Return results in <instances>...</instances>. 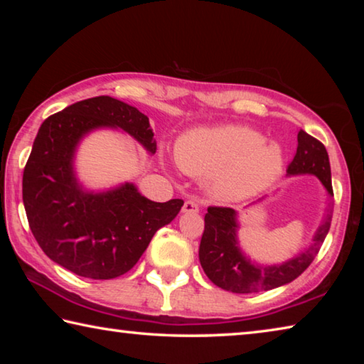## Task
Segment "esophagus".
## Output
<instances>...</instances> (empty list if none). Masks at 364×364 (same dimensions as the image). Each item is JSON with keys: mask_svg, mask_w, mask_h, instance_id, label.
<instances>
[{"mask_svg": "<svg viewBox=\"0 0 364 364\" xmlns=\"http://www.w3.org/2000/svg\"><path fill=\"white\" fill-rule=\"evenodd\" d=\"M183 212L184 213H197L199 212V204L194 200H186L183 205Z\"/></svg>", "mask_w": 364, "mask_h": 364, "instance_id": "34e87169", "label": "esophagus"}]
</instances>
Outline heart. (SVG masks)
Segmentation results:
<instances>
[{"label": "heart", "instance_id": "heart-1", "mask_svg": "<svg viewBox=\"0 0 364 364\" xmlns=\"http://www.w3.org/2000/svg\"><path fill=\"white\" fill-rule=\"evenodd\" d=\"M176 162L191 176L207 178L210 194L244 200L273 184L282 171V151L241 125L199 128L176 146Z\"/></svg>", "mask_w": 364, "mask_h": 364}]
</instances>
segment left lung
I'll list each match as a JSON object with an SVG mask.
<instances>
[{
  "mask_svg": "<svg viewBox=\"0 0 364 364\" xmlns=\"http://www.w3.org/2000/svg\"><path fill=\"white\" fill-rule=\"evenodd\" d=\"M297 152L287 165L289 175H315L332 196L328 151L316 138L300 130ZM200 239L199 260L215 286L234 294H254L284 286L304 273L319 252L331 226V215L318 228L315 244L304 254L281 264H255L242 254L237 242V213L230 207H208Z\"/></svg>",
  "mask_w": 364,
  "mask_h": 364,
  "instance_id": "8db88e82",
  "label": "left lung"
}]
</instances>
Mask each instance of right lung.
I'll list each match as a JSON object with an SVG mask.
<instances>
[{"label": "right lung", "instance_id": "obj_1", "mask_svg": "<svg viewBox=\"0 0 364 364\" xmlns=\"http://www.w3.org/2000/svg\"><path fill=\"white\" fill-rule=\"evenodd\" d=\"M104 127L120 128L151 154L157 149L149 119L136 107L110 96L90 97L41 123L22 178L23 207L36 242L53 262L90 279L130 271L154 234L184 204L146 199L133 183L104 193L85 191L73 157L82 138Z\"/></svg>", "mask_w": 364, "mask_h": 364}]
</instances>
